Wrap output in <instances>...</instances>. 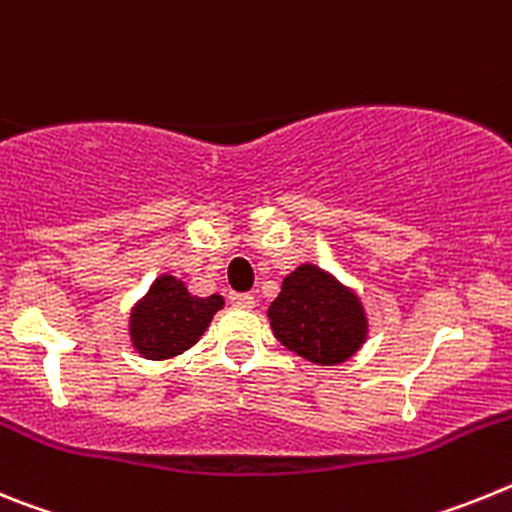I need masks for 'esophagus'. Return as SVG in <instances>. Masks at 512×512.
<instances>
[{
  "label": "esophagus",
  "mask_w": 512,
  "mask_h": 512,
  "mask_svg": "<svg viewBox=\"0 0 512 512\" xmlns=\"http://www.w3.org/2000/svg\"><path fill=\"white\" fill-rule=\"evenodd\" d=\"M233 305L243 307V310H251V307L256 305V300H253V295H248V292H241V295H233Z\"/></svg>",
  "instance_id": "1"
}]
</instances>
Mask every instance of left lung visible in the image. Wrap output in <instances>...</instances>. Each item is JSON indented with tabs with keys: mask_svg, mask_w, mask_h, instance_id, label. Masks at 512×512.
I'll list each match as a JSON object with an SVG mask.
<instances>
[{
	"mask_svg": "<svg viewBox=\"0 0 512 512\" xmlns=\"http://www.w3.org/2000/svg\"><path fill=\"white\" fill-rule=\"evenodd\" d=\"M269 320L282 346L323 366L351 359L369 330L359 297L315 264L297 266L284 279Z\"/></svg>",
	"mask_w": 512,
	"mask_h": 512,
	"instance_id": "8db88e82",
	"label": "left lung"
}]
</instances>
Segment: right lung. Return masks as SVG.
Listing matches in <instances>:
<instances>
[{"mask_svg":"<svg viewBox=\"0 0 512 512\" xmlns=\"http://www.w3.org/2000/svg\"><path fill=\"white\" fill-rule=\"evenodd\" d=\"M220 307V295L194 297L184 282L171 274L158 277L130 315V338L135 351L153 361L184 354L200 341Z\"/></svg>","mask_w":512,"mask_h":512,"instance_id":"1","label":"right lung"}]
</instances>
